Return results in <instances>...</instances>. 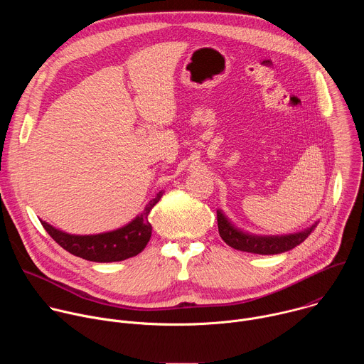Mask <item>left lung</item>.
Listing matches in <instances>:
<instances>
[{"label": "left lung", "instance_id": "8db88e82", "mask_svg": "<svg viewBox=\"0 0 364 364\" xmlns=\"http://www.w3.org/2000/svg\"><path fill=\"white\" fill-rule=\"evenodd\" d=\"M317 225H313L309 229L288 235V236H252L235 229L222 212L218 210V228L220 237L232 247L243 252L259 253V255H275L291 250L292 247L302 243L316 229Z\"/></svg>", "mask_w": 364, "mask_h": 364}]
</instances>
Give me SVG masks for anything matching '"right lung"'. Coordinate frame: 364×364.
<instances>
[{"label": "right lung", "instance_id": "right-lung-1", "mask_svg": "<svg viewBox=\"0 0 364 364\" xmlns=\"http://www.w3.org/2000/svg\"><path fill=\"white\" fill-rule=\"evenodd\" d=\"M160 198L161 194L152 198L145 205L144 212L129 225L108 233L75 236L63 233L46 222H41V225L46 232L56 240V243L75 256L92 262H118L138 255L146 246L152 232L148 215L152 210V207L160 201Z\"/></svg>", "mask_w": 364, "mask_h": 364}]
</instances>
